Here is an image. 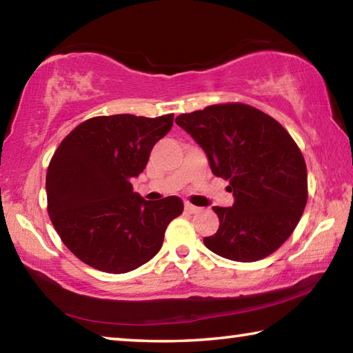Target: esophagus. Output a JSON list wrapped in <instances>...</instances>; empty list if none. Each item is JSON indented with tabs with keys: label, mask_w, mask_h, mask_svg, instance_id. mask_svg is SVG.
<instances>
[{
	"label": "esophagus",
	"mask_w": 353,
	"mask_h": 353,
	"mask_svg": "<svg viewBox=\"0 0 353 353\" xmlns=\"http://www.w3.org/2000/svg\"><path fill=\"white\" fill-rule=\"evenodd\" d=\"M185 210H187L188 213H198L201 208L193 205V204H190V202H185Z\"/></svg>",
	"instance_id": "34e87169"
}]
</instances>
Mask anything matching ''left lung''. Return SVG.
I'll return each instance as SVG.
<instances>
[{"instance_id": "1", "label": "left lung", "mask_w": 353, "mask_h": 353, "mask_svg": "<svg viewBox=\"0 0 353 353\" xmlns=\"http://www.w3.org/2000/svg\"><path fill=\"white\" fill-rule=\"evenodd\" d=\"M177 126L204 149L214 176L230 182L232 207H213L216 234L204 244L224 259L256 261L288 240L307 205V165L282 124L243 103L182 113Z\"/></svg>"}]
</instances>
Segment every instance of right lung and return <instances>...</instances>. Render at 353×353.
I'll use <instances>...</instances> for the list:
<instances>
[{"label":"right lung","instance_id":"add662e5","mask_svg":"<svg viewBox=\"0 0 353 353\" xmlns=\"http://www.w3.org/2000/svg\"><path fill=\"white\" fill-rule=\"evenodd\" d=\"M174 115L94 117L76 126L46 171L48 214L65 246L85 265L124 274L145 265L183 212L177 196L145 201L132 177L146 168Z\"/></svg>","mask_w":353,"mask_h":353}]
</instances>
